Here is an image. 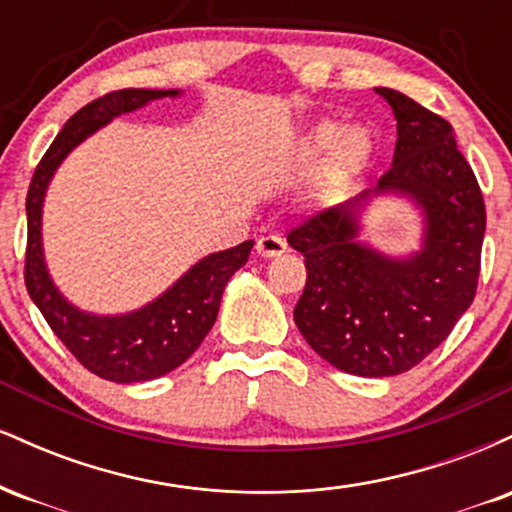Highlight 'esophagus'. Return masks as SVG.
I'll use <instances>...</instances> for the list:
<instances>
[{
    "label": "esophagus",
    "instance_id": "esophagus-1",
    "mask_svg": "<svg viewBox=\"0 0 512 512\" xmlns=\"http://www.w3.org/2000/svg\"><path fill=\"white\" fill-rule=\"evenodd\" d=\"M255 250H257V255H262V257H279L286 252V240L279 236H262L260 240H257Z\"/></svg>",
    "mask_w": 512,
    "mask_h": 512
}]
</instances>
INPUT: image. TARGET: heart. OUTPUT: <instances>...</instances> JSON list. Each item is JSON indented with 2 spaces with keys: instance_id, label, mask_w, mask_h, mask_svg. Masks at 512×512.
I'll return each instance as SVG.
<instances>
[{
  "instance_id": "obj_1",
  "label": "heart",
  "mask_w": 512,
  "mask_h": 512,
  "mask_svg": "<svg viewBox=\"0 0 512 512\" xmlns=\"http://www.w3.org/2000/svg\"><path fill=\"white\" fill-rule=\"evenodd\" d=\"M330 173L334 180H349L375 156V137L368 127L344 129L339 122H320L308 137V156L313 161L330 156Z\"/></svg>"
}]
</instances>
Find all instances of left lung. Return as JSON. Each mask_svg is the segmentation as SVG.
<instances>
[{
  "mask_svg": "<svg viewBox=\"0 0 512 512\" xmlns=\"http://www.w3.org/2000/svg\"><path fill=\"white\" fill-rule=\"evenodd\" d=\"M397 120L392 166L373 190L322 209L286 236L305 257L293 308L303 339L334 368L387 378L448 339L477 296L486 207L448 120L392 88H375ZM407 194L425 209V245L399 261L357 243V214L373 196Z\"/></svg>",
  "mask_w": 512,
  "mask_h": 512,
  "instance_id": "left-lung-1",
  "label": "left lung"
}]
</instances>
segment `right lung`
<instances>
[{"mask_svg": "<svg viewBox=\"0 0 512 512\" xmlns=\"http://www.w3.org/2000/svg\"><path fill=\"white\" fill-rule=\"evenodd\" d=\"M180 91L122 88L96 98L74 113L40 158L26 197L28 245L26 289L48 320L50 330L72 351L76 361L93 375L113 383H142L170 373L185 363L214 327L228 279L248 262L252 240L231 250L214 252L182 274L154 303L127 315H91L74 308L52 284L43 257V199L52 173L76 144L91 137L122 113L144 108L149 101L178 96Z\"/></svg>", "mask_w": 512, "mask_h": 512, "instance_id": "1", "label": "right lung"}]
</instances>
